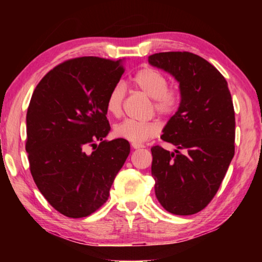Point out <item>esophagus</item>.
I'll list each match as a JSON object with an SVG mask.
<instances>
[{
  "mask_svg": "<svg viewBox=\"0 0 262 262\" xmlns=\"http://www.w3.org/2000/svg\"><path fill=\"white\" fill-rule=\"evenodd\" d=\"M132 148L133 149H141V148H144V145L140 144V143H132Z\"/></svg>",
  "mask_w": 262,
  "mask_h": 262,
  "instance_id": "1",
  "label": "esophagus"
}]
</instances>
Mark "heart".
<instances>
[{"label":"heart","mask_w":262,"mask_h":262,"mask_svg":"<svg viewBox=\"0 0 262 262\" xmlns=\"http://www.w3.org/2000/svg\"><path fill=\"white\" fill-rule=\"evenodd\" d=\"M130 83L136 90L154 99L152 107L158 114L170 117L178 111L181 101V92L178 86L167 85L166 75L163 74L161 70L145 66L133 74ZM125 97L126 91L122 84H115L106 97L105 106L107 113L115 118L120 117ZM159 129H161L159 123L155 120H125L114 127V135L132 143H143L156 136Z\"/></svg>","instance_id":"heart-1"}]
</instances>
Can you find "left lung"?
Listing matches in <instances>:
<instances>
[{"label":"left lung","instance_id":"8db88e82","mask_svg":"<svg viewBox=\"0 0 262 262\" xmlns=\"http://www.w3.org/2000/svg\"><path fill=\"white\" fill-rule=\"evenodd\" d=\"M148 61L173 75L181 92L179 108L161 136L177 150L151 148L155 193L171 214H196L214 199L234 155L236 120L228 82L189 52L156 53Z\"/></svg>","mask_w":262,"mask_h":262}]
</instances>
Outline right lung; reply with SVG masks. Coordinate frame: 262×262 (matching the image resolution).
<instances>
[{
	"label": "right lung",
	"instance_id": "add662e5",
	"mask_svg": "<svg viewBox=\"0 0 262 262\" xmlns=\"http://www.w3.org/2000/svg\"><path fill=\"white\" fill-rule=\"evenodd\" d=\"M123 73L120 60L75 57L50 70L30 100L25 149L31 174L48 203L70 219L91 215L107 201L129 155L128 141L105 140L111 130L106 97Z\"/></svg>",
	"mask_w": 262,
	"mask_h": 262
}]
</instances>
